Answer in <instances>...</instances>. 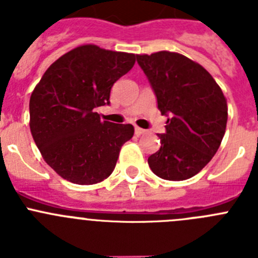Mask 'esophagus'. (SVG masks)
Segmentation results:
<instances>
[{"instance_id":"esophagus-1","label":"esophagus","mask_w":258,"mask_h":258,"mask_svg":"<svg viewBox=\"0 0 258 258\" xmlns=\"http://www.w3.org/2000/svg\"><path fill=\"white\" fill-rule=\"evenodd\" d=\"M134 132H136L137 136H142V134H145L147 131H145V129H142V127H140V126H136Z\"/></svg>"}]
</instances>
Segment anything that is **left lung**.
<instances>
[{
	"label": "left lung",
	"mask_w": 258,
	"mask_h": 258,
	"mask_svg": "<svg viewBox=\"0 0 258 258\" xmlns=\"http://www.w3.org/2000/svg\"><path fill=\"white\" fill-rule=\"evenodd\" d=\"M149 79L161 115H169L160 150L149 157L152 172L168 181H183L216 155L227 122V102L206 68L172 51L137 55Z\"/></svg>",
	"instance_id": "obj_1"
}]
</instances>
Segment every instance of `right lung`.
<instances>
[{
	"instance_id": "obj_1",
	"label": "right lung",
	"mask_w": 258,
	"mask_h": 258,
	"mask_svg": "<svg viewBox=\"0 0 258 258\" xmlns=\"http://www.w3.org/2000/svg\"><path fill=\"white\" fill-rule=\"evenodd\" d=\"M136 54L81 45L56 59L29 99V127L41 155L61 178L94 184L111 175L131 124L102 121L95 107L109 103L113 84Z\"/></svg>"
}]
</instances>
